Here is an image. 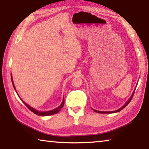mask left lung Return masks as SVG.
<instances>
[{"label": "left lung", "instance_id": "1", "mask_svg": "<svg viewBox=\"0 0 149 149\" xmlns=\"http://www.w3.org/2000/svg\"><path fill=\"white\" fill-rule=\"evenodd\" d=\"M135 91H133V94H132V97H131L130 98V99L127 100V102L125 103V104L122 107H121L120 108H119V109L118 110H115V111H112V112H103V111H98V110H94V109H93V110L95 111V112H97V113H100V114H111V113H116V112H120V111H121L122 110V109H123V108H124L126 106H127L128 104H129V103L130 102V101L131 100H132V98H133V95H134V93H135Z\"/></svg>", "mask_w": 149, "mask_h": 149}]
</instances>
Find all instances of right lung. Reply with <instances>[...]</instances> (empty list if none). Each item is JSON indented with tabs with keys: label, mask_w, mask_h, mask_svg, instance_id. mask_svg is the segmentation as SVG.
Segmentation results:
<instances>
[{
	"label": "right lung",
	"mask_w": 149,
	"mask_h": 149,
	"mask_svg": "<svg viewBox=\"0 0 149 149\" xmlns=\"http://www.w3.org/2000/svg\"><path fill=\"white\" fill-rule=\"evenodd\" d=\"M11 79H12V85H13L14 89L16 90V89H15V87H14V83H13V80H12V75H11ZM16 93H17V92H16ZM21 99L22 101L24 102V104L25 105H26V107H27V108H28L30 110H31L32 112H33L34 114L38 115V116H50V115H52V114H56V113L58 112L59 111L62 109V107H64V98H63V100H62V104H60L58 107H57L56 108H55V109H54V110H50V111H47V112H41V111H38V110H35V109H34L33 108H32L31 107H30L29 105L26 104V102H25L24 101H23V100H22V99Z\"/></svg>",
	"instance_id": "1"
}]
</instances>
